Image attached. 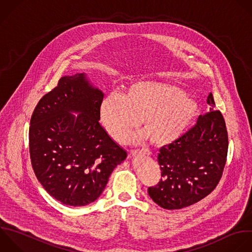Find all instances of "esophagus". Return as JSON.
I'll return each instance as SVG.
<instances>
[{
  "mask_svg": "<svg viewBox=\"0 0 252 252\" xmlns=\"http://www.w3.org/2000/svg\"><path fill=\"white\" fill-rule=\"evenodd\" d=\"M138 154H143V155H146V156H150L151 152L149 150H133V151H131V155H133V156L138 155Z\"/></svg>",
  "mask_w": 252,
  "mask_h": 252,
  "instance_id": "esophagus-1",
  "label": "esophagus"
}]
</instances>
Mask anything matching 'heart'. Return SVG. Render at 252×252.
<instances>
[{"label": "heart", "mask_w": 252, "mask_h": 252, "mask_svg": "<svg viewBox=\"0 0 252 252\" xmlns=\"http://www.w3.org/2000/svg\"><path fill=\"white\" fill-rule=\"evenodd\" d=\"M197 111V103L183 91L152 81L132 84L123 94H108L99 107L100 119L115 141L124 142L141 119L145 130L135 135L132 141L150 138L158 147L179 139Z\"/></svg>", "instance_id": "obj_1"}]
</instances>
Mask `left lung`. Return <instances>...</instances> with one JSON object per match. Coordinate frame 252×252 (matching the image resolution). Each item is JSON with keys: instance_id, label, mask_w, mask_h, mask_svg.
Masks as SVG:
<instances>
[{"instance_id": "obj_1", "label": "left lung", "mask_w": 252, "mask_h": 252, "mask_svg": "<svg viewBox=\"0 0 252 252\" xmlns=\"http://www.w3.org/2000/svg\"><path fill=\"white\" fill-rule=\"evenodd\" d=\"M210 111L175 142L158 155L161 178L148 188L150 197L167 210L190 206L218 185L226 161L228 138L224 119L215 110L212 93L207 97Z\"/></svg>"}]
</instances>
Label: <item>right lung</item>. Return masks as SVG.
Segmentation results:
<instances>
[{
    "label": "right lung",
    "instance_id": "obj_1",
    "mask_svg": "<svg viewBox=\"0 0 252 252\" xmlns=\"http://www.w3.org/2000/svg\"><path fill=\"white\" fill-rule=\"evenodd\" d=\"M103 94L85 74L62 77L35 106L30 126V155L44 189L64 205L96 200L113 169L127 157L99 124ZM71 112H79L75 118Z\"/></svg>",
    "mask_w": 252,
    "mask_h": 252
}]
</instances>
